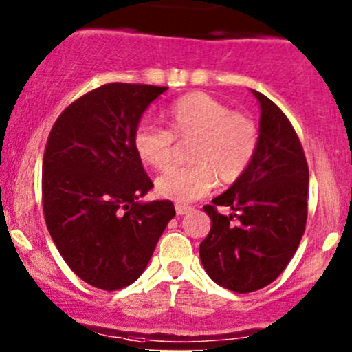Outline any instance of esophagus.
<instances>
[{
    "label": "esophagus",
    "mask_w": 352,
    "mask_h": 352,
    "mask_svg": "<svg viewBox=\"0 0 352 352\" xmlns=\"http://www.w3.org/2000/svg\"><path fill=\"white\" fill-rule=\"evenodd\" d=\"M194 208H190V206H182V204H177L175 206V212L179 216H182V214H187V212H190L192 211Z\"/></svg>",
    "instance_id": "esophagus-1"
}]
</instances>
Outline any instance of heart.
<instances>
[{
    "label": "heart",
    "instance_id": "heart-1",
    "mask_svg": "<svg viewBox=\"0 0 352 352\" xmlns=\"http://www.w3.org/2000/svg\"><path fill=\"white\" fill-rule=\"evenodd\" d=\"M170 131L140 124L134 150L144 165L162 170L172 162L175 141H190L187 166H172L156 179L158 196L175 202H192L206 196L216 175L235 182L257 153L258 131L254 120L202 91L184 95L165 110Z\"/></svg>",
    "mask_w": 352,
    "mask_h": 352
}]
</instances>
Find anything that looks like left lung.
<instances>
[{
	"label": "left lung",
	"instance_id": "8db88e82",
	"mask_svg": "<svg viewBox=\"0 0 352 352\" xmlns=\"http://www.w3.org/2000/svg\"><path fill=\"white\" fill-rule=\"evenodd\" d=\"M252 94L261 107L257 153L228 190L204 206L211 230L199 247L209 278L235 293L271 285L293 258L307 225L310 177L300 140L274 102ZM216 205L234 212L221 215Z\"/></svg>",
	"mask_w": 352,
	"mask_h": 352
}]
</instances>
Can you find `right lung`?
Returning a JSON list of instances; mask_svg holds the SVG:
<instances>
[{
    "mask_svg": "<svg viewBox=\"0 0 352 352\" xmlns=\"http://www.w3.org/2000/svg\"><path fill=\"white\" fill-rule=\"evenodd\" d=\"M166 90L102 85L59 116L45 144V225L71 271L100 289L136 281L175 216L172 201H140L153 182L134 150L141 117Z\"/></svg>",
    "mask_w": 352,
    "mask_h": 352,
    "instance_id": "1",
    "label": "right lung"
}]
</instances>
